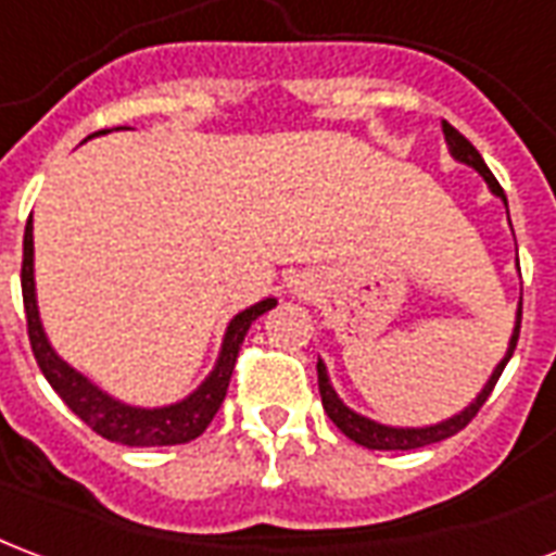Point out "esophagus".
Instances as JSON below:
<instances>
[{
    "label": "esophagus",
    "instance_id": "obj_1",
    "mask_svg": "<svg viewBox=\"0 0 556 556\" xmlns=\"http://www.w3.org/2000/svg\"><path fill=\"white\" fill-rule=\"evenodd\" d=\"M298 291H300V294H303V291H309V289H306V286H303V282H300V286H298Z\"/></svg>",
    "mask_w": 556,
    "mask_h": 556
}]
</instances>
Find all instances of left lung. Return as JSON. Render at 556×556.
I'll return each instance as SVG.
<instances>
[{
  "label": "left lung",
  "mask_w": 556,
  "mask_h": 556,
  "mask_svg": "<svg viewBox=\"0 0 556 556\" xmlns=\"http://www.w3.org/2000/svg\"><path fill=\"white\" fill-rule=\"evenodd\" d=\"M445 143L451 155H454L459 164H468V167H475L477 174L483 176V182L489 185V191L501 200V203L507 205V194H504V188L497 185V179L489 174L486 162L480 159V152L471 147V143L459 135V131L445 123ZM509 217V212H507ZM513 229V226H509ZM519 262V258H516ZM519 327H521V303H519V312H516V327H513V336H509V344H507V353H504V359L497 362L495 371L489 374V380L483 382V389L477 392V397L466 409H459L456 415L445 418V421H435V425H425V427H392V425H380V421H374L368 415L356 413L351 406L341 401L336 389H332L330 382V374H327V365L318 359V389H320V404H324V413L330 415V421L339 427L341 433L353 439L356 445L362 447H371V451H413V447H425V445H433V442H442V439H451L454 433H459L463 427L480 413V406L486 404V397L492 394L495 389L497 377L504 371V365L509 362L513 351H516V341H519Z\"/></svg>",
  "instance_id": "obj_1"
}]
</instances>
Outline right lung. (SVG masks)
<instances>
[{
    "instance_id": "obj_1",
    "label": "right lung",
    "mask_w": 556,
    "mask_h": 556,
    "mask_svg": "<svg viewBox=\"0 0 556 556\" xmlns=\"http://www.w3.org/2000/svg\"><path fill=\"white\" fill-rule=\"evenodd\" d=\"M109 129L93 131V135H105ZM88 135V138H93ZM85 138V141H88ZM31 217L26 224V236H23V303H26V320H28V341L31 351L40 365V371L49 380V386L59 392L64 404L79 415L81 421L97 430L102 439L109 442H121L129 447H155V445H182L191 442L203 433L205 427L212 425V418L220 409L229 389V377L236 368V356L241 351L250 324L277 306V300L265 298L238 312L236 318L229 320V327L220 341V353H217L215 368L208 371L194 392L167 406H131L117 401L114 394L102 392L97 382H90L81 371H76L70 362H64L49 344L43 324H40V312H37V289H35V236H31Z\"/></svg>"
}]
</instances>
